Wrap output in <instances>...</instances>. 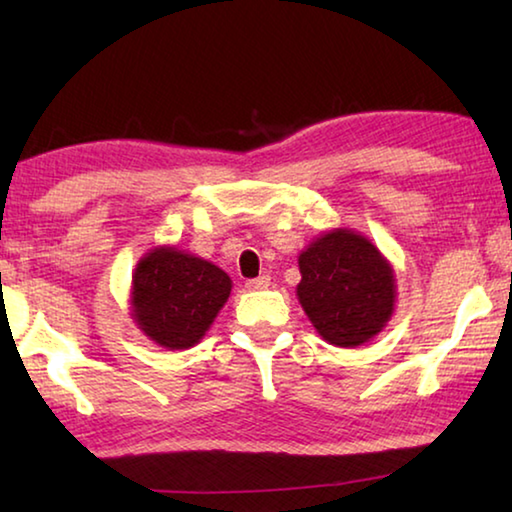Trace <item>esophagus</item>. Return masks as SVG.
Masks as SVG:
<instances>
[{
    "label": "esophagus",
    "instance_id": "obj_1",
    "mask_svg": "<svg viewBox=\"0 0 512 512\" xmlns=\"http://www.w3.org/2000/svg\"><path fill=\"white\" fill-rule=\"evenodd\" d=\"M270 276L267 274H261V276H256V279H249L247 283H245V288L247 290H263V288H267L270 286Z\"/></svg>",
    "mask_w": 512,
    "mask_h": 512
}]
</instances>
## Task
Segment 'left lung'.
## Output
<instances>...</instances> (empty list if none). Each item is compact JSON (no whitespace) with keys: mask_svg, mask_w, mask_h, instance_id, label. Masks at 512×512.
Listing matches in <instances>:
<instances>
[{"mask_svg":"<svg viewBox=\"0 0 512 512\" xmlns=\"http://www.w3.org/2000/svg\"><path fill=\"white\" fill-rule=\"evenodd\" d=\"M297 297L326 342L363 345L383 329L395 306V276L370 240L338 229L299 256Z\"/></svg>","mask_w":512,"mask_h":512,"instance_id":"obj_1","label":"left lung"}]
</instances>
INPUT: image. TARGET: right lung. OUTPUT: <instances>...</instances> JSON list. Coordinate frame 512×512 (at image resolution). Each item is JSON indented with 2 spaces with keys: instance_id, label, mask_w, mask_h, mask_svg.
Masks as SVG:
<instances>
[{
  "instance_id": "obj_1",
  "label": "right lung",
  "mask_w": 512,
  "mask_h": 512,
  "mask_svg": "<svg viewBox=\"0 0 512 512\" xmlns=\"http://www.w3.org/2000/svg\"><path fill=\"white\" fill-rule=\"evenodd\" d=\"M229 292L231 279L220 267L161 247L133 274V317L161 347L188 349L208 331Z\"/></svg>"
}]
</instances>
